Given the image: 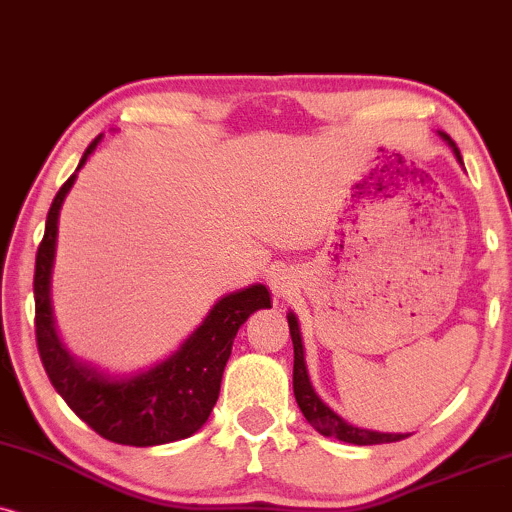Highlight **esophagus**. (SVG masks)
Wrapping results in <instances>:
<instances>
[{
  "mask_svg": "<svg viewBox=\"0 0 512 512\" xmlns=\"http://www.w3.org/2000/svg\"><path fill=\"white\" fill-rule=\"evenodd\" d=\"M270 285H273L277 296H287L289 292H292V277H289L285 270H280V273L273 275Z\"/></svg>",
  "mask_w": 512,
  "mask_h": 512,
  "instance_id": "esophagus-1",
  "label": "esophagus"
}]
</instances>
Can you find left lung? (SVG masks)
<instances>
[{
    "instance_id": "obj_1",
    "label": "left lung",
    "mask_w": 512,
    "mask_h": 512,
    "mask_svg": "<svg viewBox=\"0 0 512 512\" xmlns=\"http://www.w3.org/2000/svg\"><path fill=\"white\" fill-rule=\"evenodd\" d=\"M439 135L444 137L446 144L453 149V154H456L458 163L463 166V156H460V149L456 147V142H453L446 132H439ZM287 320H289V334H292V344H294V396H296V403H299L301 413H304L308 425H311L315 432H320L323 437H332V439L346 441V444H356V446L389 444V441H401L408 437V434H399V432L365 430V427L351 425V422H346L342 415L334 413V410L327 406V403L320 399L318 394H315L311 377H308L299 320H296V315L292 311L287 313Z\"/></svg>"
}]
</instances>
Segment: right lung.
Instances as JSON below:
<instances>
[{"label": "right lung", "mask_w": 512, "mask_h": 512, "mask_svg": "<svg viewBox=\"0 0 512 512\" xmlns=\"http://www.w3.org/2000/svg\"><path fill=\"white\" fill-rule=\"evenodd\" d=\"M85 149L75 173L56 192L35 258V334L49 382L82 422L104 439L125 446H159L192 437L204 427L220 394V380L237 330L251 313L270 308L266 285H249L220 296L201 325L163 361L130 375H111L73 356L56 332L52 311V268L59 213L90 154Z\"/></svg>", "instance_id": "add662e5"}]
</instances>
